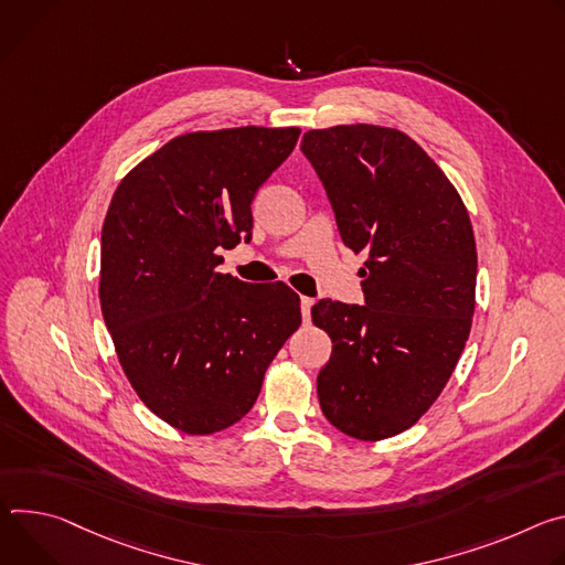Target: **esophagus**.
<instances>
[{
	"label": "esophagus",
	"instance_id": "34e87169",
	"mask_svg": "<svg viewBox=\"0 0 565 565\" xmlns=\"http://www.w3.org/2000/svg\"><path fill=\"white\" fill-rule=\"evenodd\" d=\"M311 305H315V298L300 296V311H302V321L305 323H309V319H311Z\"/></svg>",
	"mask_w": 565,
	"mask_h": 565
}]
</instances>
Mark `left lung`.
Returning a JSON list of instances; mask_svg holds the SVG:
<instances>
[{"label":"left lung","mask_w":565,"mask_h":565,"mask_svg":"<svg viewBox=\"0 0 565 565\" xmlns=\"http://www.w3.org/2000/svg\"><path fill=\"white\" fill-rule=\"evenodd\" d=\"M300 150L323 181L343 244L365 256L363 305L323 298L311 307L332 339L319 402L345 435L386 440L430 408L469 339L478 274L469 213L399 130H309Z\"/></svg>","instance_id":"1"}]
</instances>
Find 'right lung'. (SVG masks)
<instances>
[{
    "label": "right lung",
    "instance_id": "add662e5",
    "mask_svg": "<svg viewBox=\"0 0 565 565\" xmlns=\"http://www.w3.org/2000/svg\"><path fill=\"white\" fill-rule=\"evenodd\" d=\"M298 128L181 135L118 183L100 235V309L125 377L170 426L211 435L256 404L265 372L300 326L285 282L220 274L250 239L258 188Z\"/></svg>",
    "mask_w": 565,
    "mask_h": 565
}]
</instances>
